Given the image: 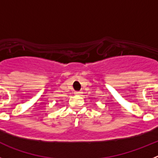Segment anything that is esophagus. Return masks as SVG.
<instances>
[{"mask_svg": "<svg viewBox=\"0 0 158 158\" xmlns=\"http://www.w3.org/2000/svg\"><path fill=\"white\" fill-rule=\"evenodd\" d=\"M75 95H77V96H79V95H81L82 93V92H80V91H77L75 92Z\"/></svg>", "mask_w": 158, "mask_h": 158, "instance_id": "obj_1", "label": "esophagus"}]
</instances>
